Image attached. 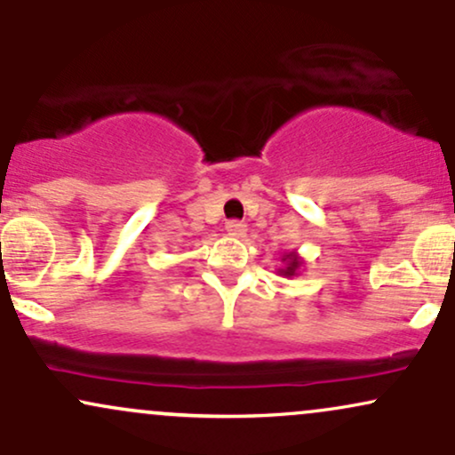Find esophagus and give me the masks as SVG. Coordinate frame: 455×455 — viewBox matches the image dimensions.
I'll return each mask as SVG.
<instances>
[{"label":"esophagus","mask_w":455,"mask_h":455,"mask_svg":"<svg viewBox=\"0 0 455 455\" xmlns=\"http://www.w3.org/2000/svg\"><path fill=\"white\" fill-rule=\"evenodd\" d=\"M227 233L231 235V237H243V235H245V224L239 222V220H228L227 222Z\"/></svg>","instance_id":"1"}]
</instances>
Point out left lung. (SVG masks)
Segmentation results:
<instances>
[{
    "label": "left lung",
    "mask_w": 455,
    "mask_h": 455,
    "mask_svg": "<svg viewBox=\"0 0 455 455\" xmlns=\"http://www.w3.org/2000/svg\"><path fill=\"white\" fill-rule=\"evenodd\" d=\"M282 260H284V263H286V267L280 269V274L286 275V278H291V275H295L297 271H299V267H301V259L297 257L295 252L284 254V257H282Z\"/></svg>",
    "instance_id": "obj_1"
}]
</instances>
